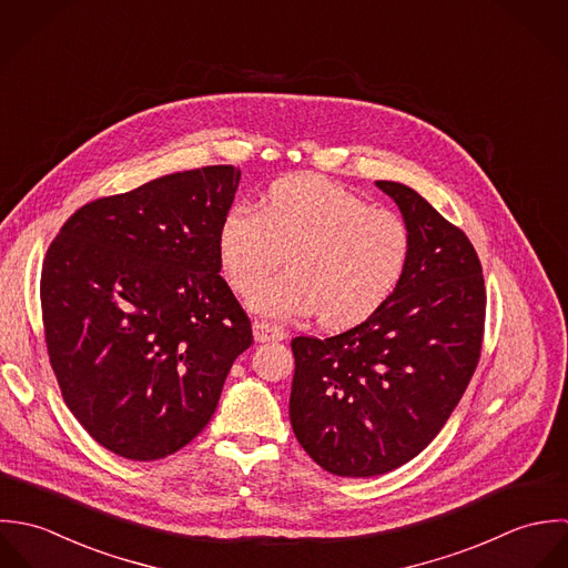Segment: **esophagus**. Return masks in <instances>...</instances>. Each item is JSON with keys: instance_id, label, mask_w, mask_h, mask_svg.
<instances>
[{"instance_id": "esophagus-1", "label": "esophagus", "mask_w": 568, "mask_h": 568, "mask_svg": "<svg viewBox=\"0 0 568 568\" xmlns=\"http://www.w3.org/2000/svg\"><path fill=\"white\" fill-rule=\"evenodd\" d=\"M252 332H254V341L256 342H274L285 338V332L276 325H270V323H258L256 321L252 325Z\"/></svg>"}]
</instances>
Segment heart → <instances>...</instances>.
I'll return each mask as SVG.
<instances>
[{
  "label": "heart",
  "mask_w": 568,
  "mask_h": 568,
  "mask_svg": "<svg viewBox=\"0 0 568 568\" xmlns=\"http://www.w3.org/2000/svg\"><path fill=\"white\" fill-rule=\"evenodd\" d=\"M410 227L321 175L276 182L261 209L234 204L220 226V265L247 294L288 252L291 270L250 296L270 318L314 316L348 327L377 312L399 285L410 258Z\"/></svg>",
  "instance_id": "heart-1"
}]
</instances>
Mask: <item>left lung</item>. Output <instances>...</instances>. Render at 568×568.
Wrapping results in <instances>:
<instances>
[{
  "mask_svg": "<svg viewBox=\"0 0 568 568\" xmlns=\"http://www.w3.org/2000/svg\"><path fill=\"white\" fill-rule=\"evenodd\" d=\"M410 227L406 272L357 327L292 341L290 422L323 469L366 478L422 453L444 428L480 357L485 281L474 245L417 191L375 182Z\"/></svg>",
  "mask_w": 568,
  "mask_h": 568,
  "instance_id": "1",
  "label": "left lung"
}]
</instances>
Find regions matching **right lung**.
I'll use <instances>...</instances> for the list:
<instances>
[{
  "mask_svg": "<svg viewBox=\"0 0 568 568\" xmlns=\"http://www.w3.org/2000/svg\"><path fill=\"white\" fill-rule=\"evenodd\" d=\"M241 171L204 166L79 209L50 243L41 312L52 371L108 450L155 460L211 422L252 325L220 276Z\"/></svg>",
  "mask_w": 568,
  "mask_h": 568,
  "instance_id": "1",
  "label": "right lung"
}]
</instances>
